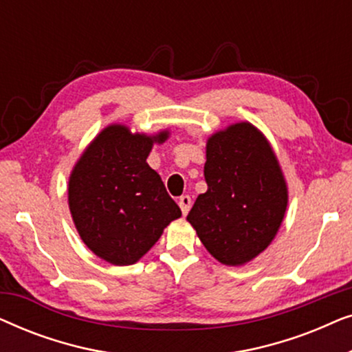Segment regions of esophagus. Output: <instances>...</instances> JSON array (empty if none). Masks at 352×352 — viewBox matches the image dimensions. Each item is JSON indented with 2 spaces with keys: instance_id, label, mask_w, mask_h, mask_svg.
I'll use <instances>...</instances> for the list:
<instances>
[{
  "instance_id": "obj_1",
  "label": "esophagus",
  "mask_w": 352,
  "mask_h": 352,
  "mask_svg": "<svg viewBox=\"0 0 352 352\" xmlns=\"http://www.w3.org/2000/svg\"><path fill=\"white\" fill-rule=\"evenodd\" d=\"M190 205H192V200H190L189 195H182V197H179V206H181L182 214L189 213Z\"/></svg>"
}]
</instances>
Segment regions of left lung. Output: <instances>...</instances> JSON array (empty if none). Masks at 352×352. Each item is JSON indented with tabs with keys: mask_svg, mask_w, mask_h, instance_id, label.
Listing matches in <instances>:
<instances>
[{
	"mask_svg": "<svg viewBox=\"0 0 352 352\" xmlns=\"http://www.w3.org/2000/svg\"><path fill=\"white\" fill-rule=\"evenodd\" d=\"M204 175L208 190L187 221L218 261H250L272 242L287 210L276 155L256 128L237 123L208 139Z\"/></svg>",
	"mask_w": 352,
	"mask_h": 352,
	"instance_id": "left-lung-1",
	"label": "left lung"
}]
</instances>
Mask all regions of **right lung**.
I'll use <instances>...</instances> for the list:
<instances>
[{
  "label": "right lung",
  "instance_id": "add662e5",
  "mask_svg": "<svg viewBox=\"0 0 352 352\" xmlns=\"http://www.w3.org/2000/svg\"><path fill=\"white\" fill-rule=\"evenodd\" d=\"M155 138L126 126L105 128L72 171L69 206L80 237L105 261L128 266L142 258L181 210L147 165Z\"/></svg>",
  "mask_w": 352,
  "mask_h": 352
}]
</instances>
